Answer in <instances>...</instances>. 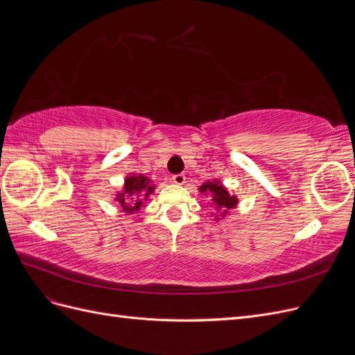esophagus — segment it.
Instances as JSON below:
<instances>
[{"instance_id":"34e87169","label":"esophagus","mask_w":355,"mask_h":355,"mask_svg":"<svg viewBox=\"0 0 355 355\" xmlns=\"http://www.w3.org/2000/svg\"><path fill=\"white\" fill-rule=\"evenodd\" d=\"M171 179H173V182H175L176 185H184L185 182H187V178H185V175H182V173H179V175H175V176L171 178Z\"/></svg>"}]
</instances>
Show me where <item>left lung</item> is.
<instances>
[{
    "instance_id": "1",
    "label": "left lung",
    "mask_w": 355,
    "mask_h": 355,
    "mask_svg": "<svg viewBox=\"0 0 355 355\" xmlns=\"http://www.w3.org/2000/svg\"><path fill=\"white\" fill-rule=\"evenodd\" d=\"M201 194H206L210 197V201L218 211H222L220 216H227L230 210L237 207L239 198L237 196H231L228 189L223 187V184L218 179H213L209 182H204V184L198 188ZM216 220H219V216L216 214Z\"/></svg>"
}]
</instances>
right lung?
<instances>
[{
	"instance_id": "obj_1",
	"label": "right lung",
	"mask_w": 355,
	"mask_h": 355,
	"mask_svg": "<svg viewBox=\"0 0 355 355\" xmlns=\"http://www.w3.org/2000/svg\"><path fill=\"white\" fill-rule=\"evenodd\" d=\"M155 185L151 179L141 173H132L125 176L124 185L120 192H116L115 201L123 207L124 213L132 214L142 207L144 201L153 194Z\"/></svg>"
}]
</instances>
